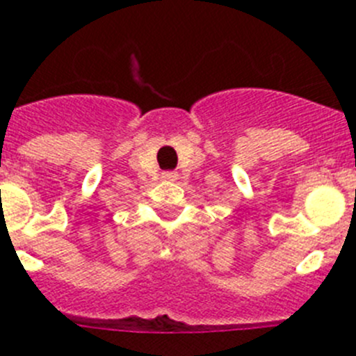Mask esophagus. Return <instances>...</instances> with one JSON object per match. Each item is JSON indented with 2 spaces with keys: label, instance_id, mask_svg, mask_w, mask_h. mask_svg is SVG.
Wrapping results in <instances>:
<instances>
[{
  "label": "esophagus",
  "instance_id": "1",
  "mask_svg": "<svg viewBox=\"0 0 356 356\" xmlns=\"http://www.w3.org/2000/svg\"><path fill=\"white\" fill-rule=\"evenodd\" d=\"M162 180H165V181H176V180H178V172H175V171H165V172H162Z\"/></svg>",
  "mask_w": 356,
  "mask_h": 356
}]
</instances>
